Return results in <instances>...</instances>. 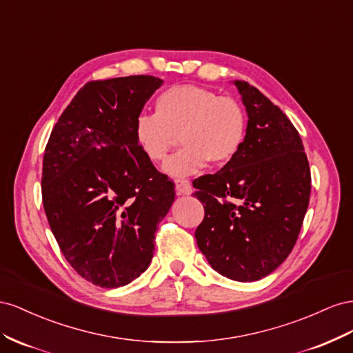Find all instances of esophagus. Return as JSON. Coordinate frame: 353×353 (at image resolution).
<instances>
[{
    "label": "esophagus",
    "instance_id": "esophagus-1",
    "mask_svg": "<svg viewBox=\"0 0 353 353\" xmlns=\"http://www.w3.org/2000/svg\"><path fill=\"white\" fill-rule=\"evenodd\" d=\"M176 190L179 195H189V194H192V186H190L189 180L177 179L176 180Z\"/></svg>",
    "mask_w": 353,
    "mask_h": 353
}]
</instances>
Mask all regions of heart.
I'll use <instances>...</instances> for the list:
<instances>
[{"instance_id":"heart-1","label":"heart","mask_w":353,"mask_h":353,"mask_svg":"<svg viewBox=\"0 0 353 353\" xmlns=\"http://www.w3.org/2000/svg\"><path fill=\"white\" fill-rule=\"evenodd\" d=\"M247 136L243 106L208 88L173 85L155 100V115L140 114L133 124L137 148L150 163H161L177 142L183 148L164 164L170 176H189L207 161L223 165L232 161Z\"/></svg>"}]
</instances>
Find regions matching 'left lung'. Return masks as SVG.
Masks as SVG:
<instances>
[{
	"instance_id": "8db88e82",
	"label": "left lung",
	"mask_w": 353,
	"mask_h": 353,
	"mask_svg": "<svg viewBox=\"0 0 353 353\" xmlns=\"http://www.w3.org/2000/svg\"><path fill=\"white\" fill-rule=\"evenodd\" d=\"M248 123L238 155L214 174L194 180L205 216L196 244L220 275L251 283L288 257L310 196V168L296 127L245 81H234Z\"/></svg>"
}]
</instances>
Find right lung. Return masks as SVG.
Segmentation results:
<instances>
[{"label":"right lung","mask_w":353,"mask_h":353,"mask_svg":"<svg viewBox=\"0 0 353 353\" xmlns=\"http://www.w3.org/2000/svg\"><path fill=\"white\" fill-rule=\"evenodd\" d=\"M161 85L150 75L87 83L46 146L48 225L69 265L99 287H123L143 274L157 226L174 201V183L133 137L134 119Z\"/></svg>","instance_id":"obj_1"}]
</instances>
